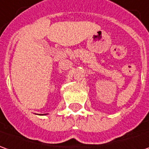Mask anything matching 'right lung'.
Instances as JSON below:
<instances>
[{"label": "right lung", "instance_id": "1", "mask_svg": "<svg viewBox=\"0 0 149 149\" xmlns=\"http://www.w3.org/2000/svg\"><path fill=\"white\" fill-rule=\"evenodd\" d=\"M44 115H46V114H44ZM44 115H42V114H41V115H40V116H44Z\"/></svg>", "mask_w": 149, "mask_h": 149}]
</instances>
